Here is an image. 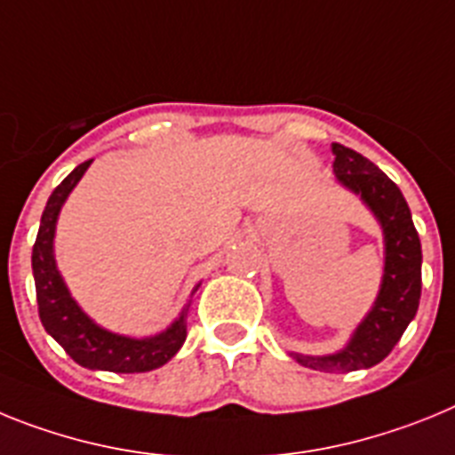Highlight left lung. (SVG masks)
Masks as SVG:
<instances>
[{"label": "left lung", "instance_id": "1", "mask_svg": "<svg viewBox=\"0 0 455 455\" xmlns=\"http://www.w3.org/2000/svg\"><path fill=\"white\" fill-rule=\"evenodd\" d=\"M331 167L339 183L362 196L380 222L385 235V275L373 309L359 323L343 350L321 357L291 353V357L307 369L347 373L380 364L417 315L421 298V243L398 185L353 148L331 144Z\"/></svg>", "mask_w": 455, "mask_h": 455}]
</instances>
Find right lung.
Returning <instances> with one entry per match:
<instances>
[{"mask_svg": "<svg viewBox=\"0 0 455 455\" xmlns=\"http://www.w3.org/2000/svg\"><path fill=\"white\" fill-rule=\"evenodd\" d=\"M89 164L91 160H86L80 167H75L54 188L47 199L45 211H43L36 243L31 251L38 315H41L47 334L84 369L112 371V373H146V371L167 364L169 359L180 350L185 337H188L185 318H188L189 304H185L179 318L164 331L156 337L132 339L102 330L80 309V304L70 298L63 276L57 270V260H54V228H57L63 201L68 199L75 185L80 183Z\"/></svg>", "mask_w": 455, "mask_h": 455, "instance_id": "obj_1", "label": "right lung"}]
</instances>
